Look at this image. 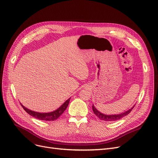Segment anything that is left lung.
<instances>
[{
    "mask_svg": "<svg viewBox=\"0 0 158 158\" xmlns=\"http://www.w3.org/2000/svg\"><path fill=\"white\" fill-rule=\"evenodd\" d=\"M134 106L132 107V108L131 109H130L129 110L125 111V112H124L123 113H121V114H118V115H105V114H103V113L98 111L95 108V107L94 106V105H93L92 108H93V113L98 117L99 119L102 120V121H108V122L111 121H111H117V120L121 119L123 117H124L125 116H127V115H128L129 113L131 112V111L132 110V109L134 108Z\"/></svg>",
    "mask_w": 158,
    "mask_h": 158,
    "instance_id": "1",
    "label": "left lung"
}]
</instances>
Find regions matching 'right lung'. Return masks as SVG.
Masks as SVG:
<instances>
[{
    "mask_svg": "<svg viewBox=\"0 0 158 158\" xmlns=\"http://www.w3.org/2000/svg\"><path fill=\"white\" fill-rule=\"evenodd\" d=\"M70 99H71V98H69L68 100H67L65 102L56 110L52 111V112H49V113H39V112L34 111H31L27 108H25V107L24 106H23L21 104V105L23 107V108L25 111H26V112H27L30 115L35 117V118H37L39 120H42V121H55V120L58 118L59 117H60L63 114V113L65 111V110L67 108V106L69 103V101H70Z\"/></svg>",
    "mask_w": 158,
    "mask_h": 158,
    "instance_id": "add662e5",
    "label": "right lung"
}]
</instances>
